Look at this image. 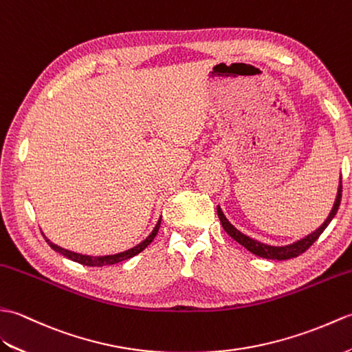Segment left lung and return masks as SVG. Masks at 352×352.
I'll list each match as a JSON object with an SVG mask.
<instances>
[{
  "label": "left lung",
  "instance_id": "obj_1",
  "mask_svg": "<svg viewBox=\"0 0 352 352\" xmlns=\"http://www.w3.org/2000/svg\"><path fill=\"white\" fill-rule=\"evenodd\" d=\"M340 200H342V177H340L338 197H336L334 206L331 209L329 218H327V220L324 221L321 228H318L314 233H310V235H307L306 238H302L300 241L294 242V244H289V245H285V247H272V245L262 244V242H259V241H254L252 238H248L247 235H244V233H241L236 228H233V226L229 223L228 218L224 217L220 206H217V214H218V218H220V221L223 224V229L228 232V235H230L236 242H239L242 247H245L248 252H252L253 254L259 256V257H263V259L286 261V259H292V257L302 254L319 236H321V233L327 229V226L330 224V221L334 218L336 212H338V209L340 206Z\"/></svg>",
  "mask_w": 352,
  "mask_h": 352
}]
</instances>
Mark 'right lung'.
Listing matches in <instances>:
<instances>
[{
  "label": "right lung",
  "instance_id": "right-lung-1",
  "mask_svg": "<svg viewBox=\"0 0 352 352\" xmlns=\"http://www.w3.org/2000/svg\"><path fill=\"white\" fill-rule=\"evenodd\" d=\"M160 226H161V218L158 220V223H156L155 229L152 230L151 235L147 236L143 242H140V244H138L137 247L131 248V250H126V252L119 253V254H111V256H98V257H93V256L78 254V253H74V252H69V250L61 248V247H58V245H56V244H52V242H51L50 239H46V238H45V239H46V242H48L50 247H51L52 250H56L57 253L63 254L65 257H67V259H70V261L78 262V263H81V265H87V267H105V265L119 263V262H122V261L131 259V257L137 256L138 253H142L143 250H144L147 245H149L151 242L155 239L156 233H158V230H160Z\"/></svg>",
  "mask_w": 352,
  "mask_h": 352
}]
</instances>
